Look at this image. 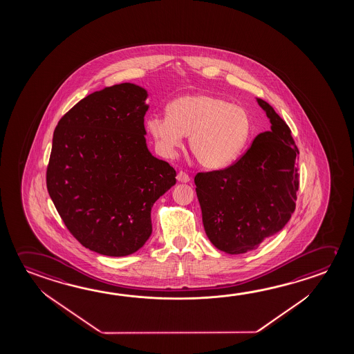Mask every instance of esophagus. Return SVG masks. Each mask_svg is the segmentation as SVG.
Masks as SVG:
<instances>
[{
  "label": "esophagus",
  "mask_w": 354,
  "mask_h": 354,
  "mask_svg": "<svg viewBox=\"0 0 354 354\" xmlns=\"http://www.w3.org/2000/svg\"><path fill=\"white\" fill-rule=\"evenodd\" d=\"M176 179L179 183H189L190 181V176L186 174L185 171H179L176 175Z\"/></svg>",
  "instance_id": "1"
}]
</instances>
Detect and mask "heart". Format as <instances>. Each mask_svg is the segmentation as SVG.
Segmentation results:
<instances>
[{
	"mask_svg": "<svg viewBox=\"0 0 354 354\" xmlns=\"http://www.w3.org/2000/svg\"><path fill=\"white\" fill-rule=\"evenodd\" d=\"M168 116L153 115L147 127L159 151L171 157L184 136L197 162L206 168H220L232 162L243 151L250 138V113L211 93H189L168 104Z\"/></svg>",
	"mask_w": 354,
	"mask_h": 354,
	"instance_id": "1",
	"label": "heart"
}]
</instances>
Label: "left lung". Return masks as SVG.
<instances>
[{"instance_id":"8db88e82","label":"left lung","mask_w":354,"mask_h":354,"mask_svg":"<svg viewBox=\"0 0 354 354\" xmlns=\"http://www.w3.org/2000/svg\"><path fill=\"white\" fill-rule=\"evenodd\" d=\"M257 102L270 120V131L258 134L232 165L195 176L205 232L228 254L258 248L295 211L299 149L284 120L264 100Z\"/></svg>"}]
</instances>
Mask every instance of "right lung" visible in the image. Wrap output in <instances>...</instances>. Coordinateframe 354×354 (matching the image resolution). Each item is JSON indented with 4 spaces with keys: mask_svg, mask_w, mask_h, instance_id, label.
Here are the masks:
<instances>
[{
    "mask_svg": "<svg viewBox=\"0 0 354 354\" xmlns=\"http://www.w3.org/2000/svg\"><path fill=\"white\" fill-rule=\"evenodd\" d=\"M143 87L124 82L90 93L60 118L47 187L70 233L100 254L124 257L151 234V211L176 171L145 143Z\"/></svg>",
    "mask_w": 354,
    "mask_h": 354,
    "instance_id": "add662e5",
    "label": "right lung"
}]
</instances>
